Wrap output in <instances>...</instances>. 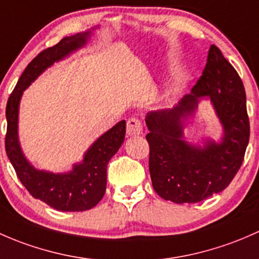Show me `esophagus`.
Listing matches in <instances>:
<instances>
[{
    "label": "esophagus",
    "mask_w": 259,
    "mask_h": 259,
    "mask_svg": "<svg viewBox=\"0 0 259 259\" xmlns=\"http://www.w3.org/2000/svg\"><path fill=\"white\" fill-rule=\"evenodd\" d=\"M127 135L128 136H140L143 133L142 122L136 117H132L127 121Z\"/></svg>",
    "instance_id": "esophagus-1"
}]
</instances>
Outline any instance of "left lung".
<instances>
[{
  "label": "left lung",
  "instance_id": "obj_1",
  "mask_svg": "<svg viewBox=\"0 0 259 259\" xmlns=\"http://www.w3.org/2000/svg\"><path fill=\"white\" fill-rule=\"evenodd\" d=\"M208 97L224 127L221 142L203 148L183 137L184 121L198 102ZM149 133V173L158 196L175 203H197L227 188L241 168L249 141L246 91L241 77L217 46L208 51L206 67L194 84L170 110L146 116Z\"/></svg>",
  "mask_w": 259,
  "mask_h": 259
}]
</instances>
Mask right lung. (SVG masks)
<instances>
[{"instance_id":"1","label":"right lung","mask_w":259,"mask_h":259,"mask_svg":"<svg viewBox=\"0 0 259 259\" xmlns=\"http://www.w3.org/2000/svg\"><path fill=\"white\" fill-rule=\"evenodd\" d=\"M91 31L65 37L53 47L42 51L21 74L6 106L7 133L5 147L21 183L32 197L62 212H82L102 199L107 185V164L124 141L126 121H121L92 143L81 163L66 173L36 169L26 159L18 141V110L23 91L55 62L63 60L87 44Z\"/></svg>"}]
</instances>
